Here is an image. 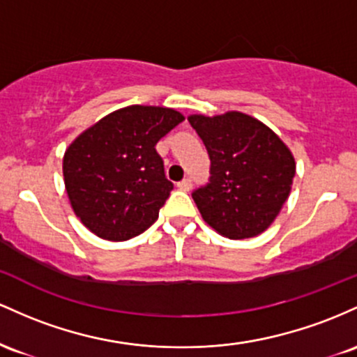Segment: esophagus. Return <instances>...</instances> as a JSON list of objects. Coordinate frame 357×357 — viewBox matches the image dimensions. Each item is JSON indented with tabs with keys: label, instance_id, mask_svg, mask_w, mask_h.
Here are the masks:
<instances>
[{
	"label": "esophagus",
	"instance_id": "34e87169",
	"mask_svg": "<svg viewBox=\"0 0 357 357\" xmlns=\"http://www.w3.org/2000/svg\"><path fill=\"white\" fill-rule=\"evenodd\" d=\"M177 187L180 190H183V192H189L190 190V187H192V182H190V178H183L182 182H178L177 183Z\"/></svg>",
	"mask_w": 357,
	"mask_h": 357
}]
</instances>
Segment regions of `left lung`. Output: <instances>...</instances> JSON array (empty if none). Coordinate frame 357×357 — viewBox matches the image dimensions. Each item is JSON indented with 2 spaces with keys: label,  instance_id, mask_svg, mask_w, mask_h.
I'll return each mask as SVG.
<instances>
[{
  "label": "left lung",
  "instance_id": "1",
  "mask_svg": "<svg viewBox=\"0 0 357 357\" xmlns=\"http://www.w3.org/2000/svg\"><path fill=\"white\" fill-rule=\"evenodd\" d=\"M211 158V182L192 194L215 232L248 239L273 224L291 192L295 158L271 128L241 111L190 114Z\"/></svg>",
  "mask_w": 357,
  "mask_h": 357
}]
</instances>
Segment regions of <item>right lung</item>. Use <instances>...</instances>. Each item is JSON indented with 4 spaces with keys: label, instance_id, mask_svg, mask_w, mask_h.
<instances>
[{
    "label": "right lung",
    "instance_id": "1",
    "mask_svg": "<svg viewBox=\"0 0 357 357\" xmlns=\"http://www.w3.org/2000/svg\"><path fill=\"white\" fill-rule=\"evenodd\" d=\"M183 119L172 107L133 104L106 114L67 146V197L98 238L126 241L157 221L174 185L155 145Z\"/></svg>",
    "mask_w": 357,
    "mask_h": 357
}]
</instances>
